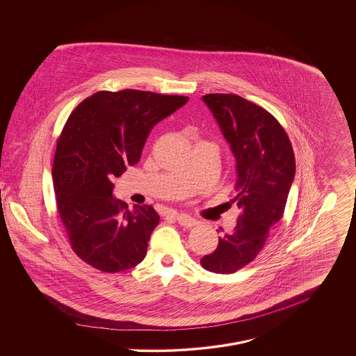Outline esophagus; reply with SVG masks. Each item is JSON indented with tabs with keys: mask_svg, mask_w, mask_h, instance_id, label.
Returning <instances> with one entry per match:
<instances>
[{
	"mask_svg": "<svg viewBox=\"0 0 356 356\" xmlns=\"http://www.w3.org/2000/svg\"><path fill=\"white\" fill-rule=\"evenodd\" d=\"M175 218H177V222L184 227H193L195 226L197 220L191 218L189 215H185V213H175Z\"/></svg>",
	"mask_w": 356,
	"mask_h": 356,
	"instance_id": "obj_1",
	"label": "esophagus"
}]
</instances>
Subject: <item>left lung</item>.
<instances>
[{
  "instance_id": "8db88e82",
  "label": "left lung",
  "mask_w": 356,
  "mask_h": 356,
  "mask_svg": "<svg viewBox=\"0 0 356 356\" xmlns=\"http://www.w3.org/2000/svg\"><path fill=\"white\" fill-rule=\"evenodd\" d=\"M202 100L235 158L238 194L232 202L242 213L235 228L219 236L216 250L200 262L209 272L234 273L257 257L270 227L282 219L295 177V156L286 130L265 108L232 94H208Z\"/></svg>"
}]
</instances>
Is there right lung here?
Segmentation results:
<instances>
[{
    "instance_id": "right-lung-1",
    "label": "right lung",
    "mask_w": 356,
    "mask_h": 356,
    "mask_svg": "<svg viewBox=\"0 0 356 356\" xmlns=\"http://www.w3.org/2000/svg\"><path fill=\"white\" fill-rule=\"evenodd\" d=\"M189 100L149 91H99L69 115L51 168L56 201L73 252L102 272L140 264L159 215L113 197L114 178L140 161L152 128Z\"/></svg>"
}]
</instances>
